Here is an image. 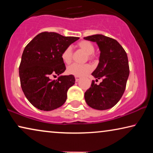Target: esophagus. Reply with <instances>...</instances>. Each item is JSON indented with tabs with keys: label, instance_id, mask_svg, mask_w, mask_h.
Returning <instances> with one entry per match:
<instances>
[{
	"label": "esophagus",
	"instance_id": "obj_1",
	"mask_svg": "<svg viewBox=\"0 0 153 153\" xmlns=\"http://www.w3.org/2000/svg\"><path fill=\"white\" fill-rule=\"evenodd\" d=\"M80 79H81V77H79V76H75V80H76V82H77V81H79V80H80Z\"/></svg>",
	"mask_w": 153,
	"mask_h": 153
}]
</instances>
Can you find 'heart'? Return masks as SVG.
Returning <instances> with one entry per match:
<instances>
[{"label": "heart", "instance_id": "1", "mask_svg": "<svg viewBox=\"0 0 153 153\" xmlns=\"http://www.w3.org/2000/svg\"><path fill=\"white\" fill-rule=\"evenodd\" d=\"M77 47L88 54V58L89 60L94 59L95 56L93 55V53L95 51V47L91 42L81 40L77 43ZM61 58L65 63L70 64L72 62V51L71 47H67L62 51ZM92 70H93V68L90 64L79 65L74 63L68 67V72L75 76H82L91 72Z\"/></svg>", "mask_w": 153, "mask_h": 153}]
</instances>
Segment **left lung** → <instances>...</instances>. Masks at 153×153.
Here are the masks:
<instances>
[{"label":"left lung","instance_id":"1","mask_svg":"<svg viewBox=\"0 0 153 153\" xmlns=\"http://www.w3.org/2000/svg\"><path fill=\"white\" fill-rule=\"evenodd\" d=\"M84 39L95 42L100 48V62L92 75L97 79L96 81L102 79L98 85L92 81L84 94L85 100L95 109H108L118 103L126 88L129 74L127 53L116 39L103 35H93Z\"/></svg>","mask_w":153,"mask_h":153}]
</instances>
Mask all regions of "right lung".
Returning <instances> with one entry per match:
<instances>
[{"label":"right lung","mask_w":153,"mask_h":153,"mask_svg":"<svg viewBox=\"0 0 153 153\" xmlns=\"http://www.w3.org/2000/svg\"><path fill=\"white\" fill-rule=\"evenodd\" d=\"M79 37H65L54 32H42L26 46L19 68L20 83L30 104L42 111L61 106L67 100L68 89L75 83L73 75L60 76L66 70L61 53Z\"/></svg>","instance_id":"1"}]
</instances>
